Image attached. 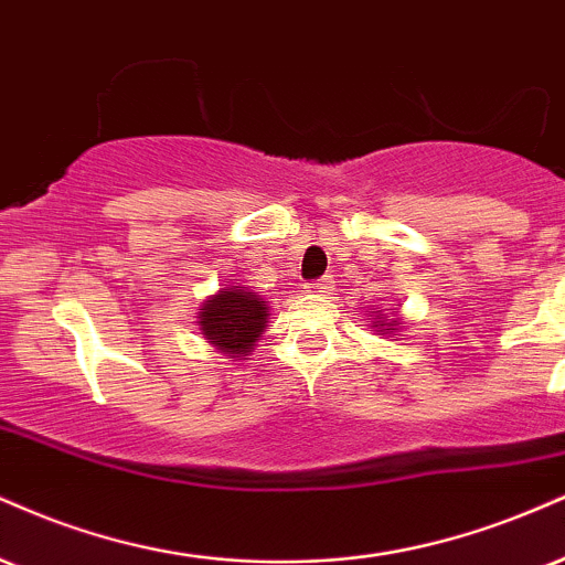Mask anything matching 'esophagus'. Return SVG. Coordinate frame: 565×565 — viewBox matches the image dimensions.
<instances>
[{
    "instance_id": "obj_1",
    "label": "esophagus",
    "mask_w": 565,
    "mask_h": 565,
    "mask_svg": "<svg viewBox=\"0 0 565 565\" xmlns=\"http://www.w3.org/2000/svg\"><path fill=\"white\" fill-rule=\"evenodd\" d=\"M331 291H334V278H321V281L308 284V287H305V295L310 297H326L331 295Z\"/></svg>"
}]
</instances>
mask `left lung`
I'll return each instance as SVG.
<instances>
[{"mask_svg": "<svg viewBox=\"0 0 565 565\" xmlns=\"http://www.w3.org/2000/svg\"><path fill=\"white\" fill-rule=\"evenodd\" d=\"M369 321L373 323L371 326L373 331H379V334H386V337H397V331L403 329V318H399L397 308H394L392 316H386V312L373 308V318H369Z\"/></svg>", "mask_w": 565, "mask_h": 565, "instance_id": "left-lung-1", "label": "left lung"}]
</instances>
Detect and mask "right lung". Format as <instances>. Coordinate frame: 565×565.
Returning a JSON list of instances; mask_svg holds the SVG:
<instances>
[{
  "label": "right lung",
  "mask_w": 565,
  "mask_h": 565,
  "mask_svg": "<svg viewBox=\"0 0 565 565\" xmlns=\"http://www.w3.org/2000/svg\"><path fill=\"white\" fill-rule=\"evenodd\" d=\"M268 305L263 302L257 291L223 284V289H217L202 302L200 312H196V318H200L196 326L217 352L234 360H247V355H253L255 342L260 339L265 326H268Z\"/></svg>",
  "instance_id": "right-lung-1"
}]
</instances>
